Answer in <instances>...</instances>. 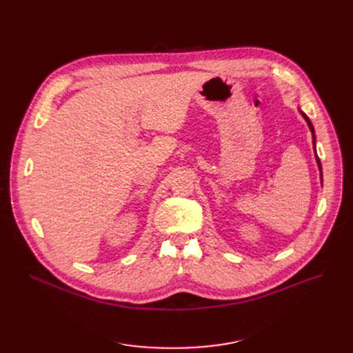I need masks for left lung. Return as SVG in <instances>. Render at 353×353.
<instances>
[{
    "instance_id": "8db88e82",
    "label": "left lung",
    "mask_w": 353,
    "mask_h": 353,
    "mask_svg": "<svg viewBox=\"0 0 353 353\" xmlns=\"http://www.w3.org/2000/svg\"><path fill=\"white\" fill-rule=\"evenodd\" d=\"M303 117H305V120L307 121V125H309L310 132H312V136H313V148H314V152H316V147H314V130H313V125H312V123H310V120L307 119V116H306V114H303ZM316 161H318V165H319V170L322 172V165H321V160H319L318 154H316Z\"/></svg>"
}]
</instances>
